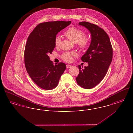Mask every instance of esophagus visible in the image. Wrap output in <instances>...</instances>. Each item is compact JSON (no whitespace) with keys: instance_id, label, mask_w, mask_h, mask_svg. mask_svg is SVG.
Wrapping results in <instances>:
<instances>
[{"instance_id":"1","label":"esophagus","mask_w":133,"mask_h":133,"mask_svg":"<svg viewBox=\"0 0 133 133\" xmlns=\"http://www.w3.org/2000/svg\"><path fill=\"white\" fill-rule=\"evenodd\" d=\"M72 67V65H69V64H68V65H66V67H67V68H70L71 67Z\"/></svg>"}]
</instances>
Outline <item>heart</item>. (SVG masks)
<instances>
[{"label":"heart","instance_id":"1","mask_svg":"<svg viewBox=\"0 0 133 133\" xmlns=\"http://www.w3.org/2000/svg\"><path fill=\"white\" fill-rule=\"evenodd\" d=\"M65 36L74 43H77L79 47L81 48H86L89 44V39L85 37L84 32L76 27H71L65 32ZM61 42V38L60 36H56L54 39V43L56 47H58ZM74 52H65L62 56V58L66 62L72 61V56L75 55Z\"/></svg>","mask_w":133,"mask_h":133}]
</instances>
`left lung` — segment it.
Segmentation results:
<instances>
[{
    "label": "left lung",
    "instance_id": "left-lung-1",
    "mask_svg": "<svg viewBox=\"0 0 133 133\" xmlns=\"http://www.w3.org/2000/svg\"><path fill=\"white\" fill-rule=\"evenodd\" d=\"M86 28L91 35V43L87 50L81 57L87 62L84 68L78 67L79 74L76 77L77 84L83 88H92L101 82L111 63L113 49L107 33L98 26L88 22L79 23Z\"/></svg>",
    "mask_w": 133,
    "mask_h": 133
}]
</instances>
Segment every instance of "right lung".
Here are the masks:
<instances>
[{"instance_id":"obj_1","label":"right lung","mask_w":133,"mask_h":133,"mask_svg":"<svg viewBox=\"0 0 133 133\" xmlns=\"http://www.w3.org/2000/svg\"><path fill=\"white\" fill-rule=\"evenodd\" d=\"M71 21H51L39 24L27 39L24 52L26 69L34 83L47 90L56 88L66 68L64 63L53 65L48 56L55 47L54 39L58 32Z\"/></svg>"}]
</instances>
